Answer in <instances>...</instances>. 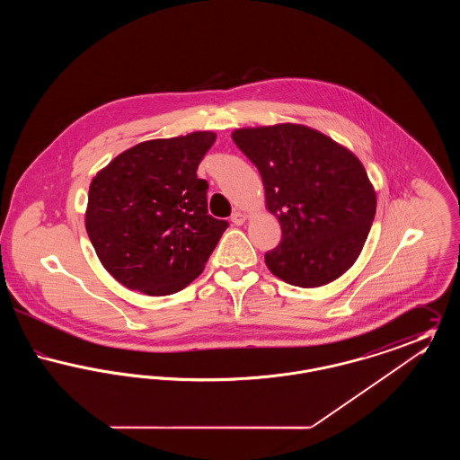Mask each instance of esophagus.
Returning a JSON list of instances; mask_svg holds the SVG:
<instances>
[{"label":"esophagus","mask_w":460,"mask_h":460,"mask_svg":"<svg viewBox=\"0 0 460 460\" xmlns=\"http://www.w3.org/2000/svg\"><path fill=\"white\" fill-rule=\"evenodd\" d=\"M244 220H246V216H244L243 212H234V214L231 216V222H233L234 226H241Z\"/></svg>","instance_id":"obj_1"}]
</instances>
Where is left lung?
<instances>
[{"mask_svg": "<svg viewBox=\"0 0 460 460\" xmlns=\"http://www.w3.org/2000/svg\"><path fill=\"white\" fill-rule=\"evenodd\" d=\"M259 169L281 243L265 253L269 270L300 288L328 285L362 252L376 214V193L360 160L323 132L278 124L233 132Z\"/></svg>", "mask_w": 460, "mask_h": 460, "instance_id": "8db88e82", "label": "left lung"}]
</instances>
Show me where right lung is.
Wrapping results in <instances>:
<instances>
[{"instance_id":"right-lung-1","label":"right lung","mask_w":460,"mask_h":460,"mask_svg":"<svg viewBox=\"0 0 460 460\" xmlns=\"http://www.w3.org/2000/svg\"><path fill=\"white\" fill-rule=\"evenodd\" d=\"M216 137L201 131L139 143L93 179L86 231L120 285L165 296L201 274L229 226L208 216V182L197 175Z\"/></svg>"}]
</instances>
